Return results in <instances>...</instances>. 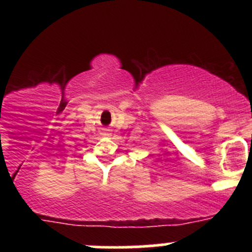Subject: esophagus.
Returning <instances> with one entry per match:
<instances>
[{"label": "esophagus", "mask_w": 252, "mask_h": 252, "mask_svg": "<svg viewBox=\"0 0 252 252\" xmlns=\"http://www.w3.org/2000/svg\"><path fill=\"white\" fill-rule=\"evenodd\" d=\"M103 135H108V132H104V133H103Z\"/></svg>", "instance_id": "34e87169"}]
</instances>
